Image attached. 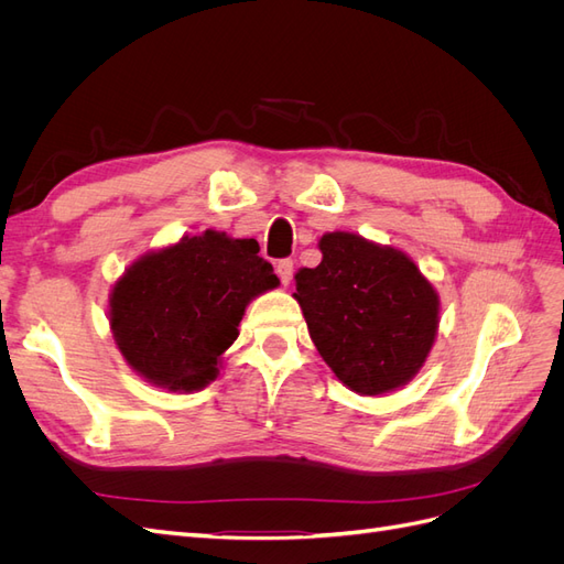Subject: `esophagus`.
Listing matches in <instances>:
<instances>
[{
  "label": "esophagus",
  "instance_id": "1",
  "mask_svg": "<svg viewBox=\"0 0 564 564\" xmlns=\"http://www.w3.org/2000/svg\"><path fill=\"white\" fill-rule=\"evenodd\" d=\"M275 270H278V275H280L282 284L286 286L289 282H292V278H294V261H289V259H284V261H280V263L275 265Z\"/></svg>",
  "mask_w": 564,
  "mask_h": 564
}]
</instances>
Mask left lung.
I'll use <instances>...</instances> for the list:
<instances>
[{
	"mask_svg": "<svg viewBox=\"0 0 564 564\" xmlns=\"http://www.w3.org/2000/svg\"><path fill=\"white\" fill-rule=\"evenodd\" d=\"M317 268L296 272V294L322 360L360 395L412 381L440 324V296L395 247L355 232H324Z\"/></svg>",
	"mask_w": 564,
	"mask_h": 564,
	"instance_id": "1",
	"label": "left lung"
}]
</instances>
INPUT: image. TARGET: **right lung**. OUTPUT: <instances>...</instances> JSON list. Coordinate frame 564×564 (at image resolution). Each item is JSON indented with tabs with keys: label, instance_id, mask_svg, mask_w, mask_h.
Here are the masks:
<instances>
[{
	"label": "right lung",
	"instance_id": "right-lung-1",
	"mask_svg": "<svg viewBox=\"0 0 564 564\" xmlns=\"http://www.w3.org/2000/svg\"><path fill=\"white\" fill-rule=\"evenodd\" d=\"M280 286L256 240L204 230L143 253L110 289V329L127 365L169 392L216 381L247 305Z\"/></svg>",
	"mask_w": 564,
	"mask_h": 564
}]
</instances>
